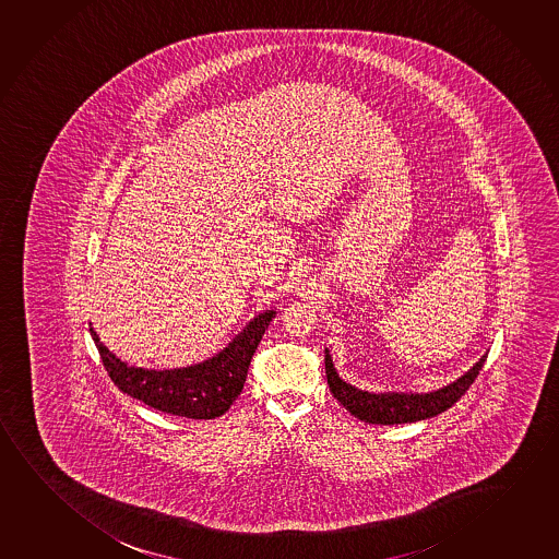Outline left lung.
<instances>
[{"mask_svg":"<svg viewBox=\"0 0 559 559\" xmlns=\"http://www.w3.org/2000/svg\"><path fill=\"white\" fill-rule=\"evenodd\" d=\"M486 358L488 356H481L480 361H476L473 370L466 371L463 378L433 393H426V395L379 393L376 395L344 383L335 371L329 350H325L326 383L336 401L358 420L393 426V424L426 420L431 416L445 413L447 408H451L468 391V386L473 385L474 379L478 378V373L484 368Z\"/></svg>","mask_w":559,"mask_h":559,"instance_id":"obj_1","label":"left lung"}]
</instances>
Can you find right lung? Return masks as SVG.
Masks as SVG:
<instances>
[{"mask_svg":"<svg viewBox=\"0 0 559 559\" xmlns=\"http://www.w3.org/2000/svg\"><path fill=\"white\" fill-rule=\"evenodd\" d=\"M273 318V310L261 313L223 353L203 364L180 370L131 368L104 346L93 326L91 335L100 353L104 368L120 391L160 413L191 420H213L223 416L240 395L251 358Z\"/></svg>","mask_w":559,"mask_h":559,"instance_id":"add662e5","label":"right lung"}]
</instances>
